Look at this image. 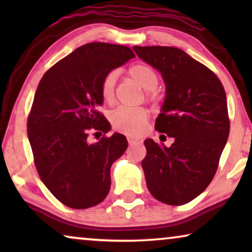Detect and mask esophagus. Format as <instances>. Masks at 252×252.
<instances>
[{
	"label": "esophagus",
	"instance_id": "esophagus-1",
	"mask_svg": "<svg viewBox=\"0 0 252 252\" xmlns=\"http://www.w3.org/2000/svg\"><path fill=\"white\" fill-rule=\"evenodd\" d=\"M127 141H128L129 144H141L143 142V140L140 139V137H132V136L127 137Z\"/></svg>",
	"mask_w": 252,
	"mask_h": 252
}]
</instances>
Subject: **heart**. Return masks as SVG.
<instances>
[{
  "label": "heart",
  "instance_id": "1",
  "mask_svg": "<svg viewBox=\"0 0 252 252\" xmlns=\"http://www.w3.org/2000/svg\"><path fill=\"white\" fill-rule=\"evenodd\" d=\"M129 77L146 89L147 97L154 101L157 97L156 88L159 85V74L156 68L147 63H137L128 68ZM117 72L111 71L104 75L99 85V94L105 103H111L115 97ZM111 124L116 129L126 134L142 133L148 120V113L142 108H118L111 113Z\"/></svg>",
  "mask_w": 252,
  "mask_h": 252
}]
</instances>
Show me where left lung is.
<instances>
[{"mask_svg":"<svg viewBox=\"0 0 252 252\" xmlns=\"http://www.w3.org/2000/svg\"><path fill=\"white\" fill-rule=\"evenodd\" d=\"M133 49L161 73L166 96L155 128L174 139L170 148L151 139L144 141L147 187L165 204H186L212 181L228 139L225 89L209 67L179 48Z\"/></svg>","mask_w":252,"mask_h":252,"instance_id":"1","label":"left lung"}]
</instances>
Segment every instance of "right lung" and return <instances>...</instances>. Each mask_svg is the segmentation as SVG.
Wrapping results in <instances>:
<instances>
[{"label":"right lung","mask_w":252,"mask_h":252,"mask_svg":"<svg viewBox=\"0 0 252 252\" xmlns=\"http://www.w3.org/2000/svg\"><path fill=\"white\" fill-rule=\"evenodd\" d=\"M135 57L120 44L92 42L79 47L48 70L34 96L27 135L44 186L72 209L97 205L109 194L110 168L127 149L123 134L88 143L89 130L108 133L98 111L105 74Z\"/></svg>","instance_id":"1"}]
</instances>
